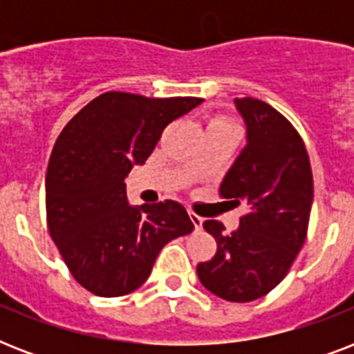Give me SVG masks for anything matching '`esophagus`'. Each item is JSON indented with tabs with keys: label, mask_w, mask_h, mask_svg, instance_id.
Masks as SVG:
<instances>
[{
	"label": "esophagus",
	"mask_w": 354,
	"mask_h": 354,
	"mask_svg": "<svg viewBox=\"0 0 354 354\" xmlns=\"http://www.w3.org/2000/svg\"><path fill=\"white\" fill-rule=\"evenodd\" d=\"M189 218H191V222H193L196 230H200V227H202V224H204V218L196 215V213H191V211H189Z\"/></svg>",
	"instance_id": "esophagus-1"
}]
</instances>
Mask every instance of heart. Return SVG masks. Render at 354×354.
Returning a JSON list of instances; mask_svg holds the SVG:
<instances>
[{
    "label": "heart",
    "mask_w": 354,
    "mask_h": 354,
    "mask_svg": "<svg viewBox=\"0 0 354 354\" xmlns=\"http://www.w3.org/2000/svg\"><path fill=\"white\" fill-rule=\"evenodd\" d=\"M209 127H236L235 121L233 119H227V118H218L215 121H211Z\"/></svg>",
    "instance_id": "b5f03b06"
}]
</instances>
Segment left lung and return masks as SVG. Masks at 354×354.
<instances>
[{"label":"left lung","mask_w":354,"mask_h":354,"mask_svg":"<svg viewBox=\"0 0 354 354\" xmlns=\"http://www.w3.org/2000/svg\"><path fill=\"white\" fill-rule=\"evenodd\" d=\"M235 108L246 124V147L222 180L221 194L246 205V215L232 233L221 222H204L216 253L196 274L211 294L246 303L266 296L288 274L307 236L314 189L296 128L252 97L235 99Z\"/></svg>","instance_id":"1"}]
</instances>
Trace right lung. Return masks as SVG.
I'll use <instances>...</instances> for the list:
<instances>
[{"label":"right lung","instance_id":"1","mask_svg":"<svg viewBox=\"0 0 354 354\" xmlns=\"http://www.w3.org/2000/svg\"><path fill=\"white\" fill-rule=\"evenodd\" d=\"M200 102L108 91L58 136L46 176L47 226L71 275L91 294L133 292L147 281L161 248L194 230L174 200L128 204L124 178L152 154L167 124Z\"/></svg>","mask_w":354,"mask_h":354}]
</instances>
